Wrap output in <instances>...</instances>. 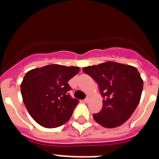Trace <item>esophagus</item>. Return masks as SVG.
Instances as JSON below:
<instances>
[{
  "label": "esophagus",
  "instance_id": "obj_1",
  "mask_svg": "<svg viewBox=\"0 0 159 159\" xmlns=\"http://www.w3.org/2000/svg\"><path fill=\"white\" fill-rule=\"evenodd\" d=\"M84 102H88V101H89V97H86L85 99H84Z\"/></svg>",
  "mask_w": 159,
  "mask_h": 159
}]
</instances>
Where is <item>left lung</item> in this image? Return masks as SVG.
<instances>
[{
    "label": "left lung",
    "mask_w": 159,
    "mask_h": 159,
    "mask_svg": "<svg viewBox=\"0 0 159 159\" xmlns=\"http://www.w3.org/2000/svg\"><path fill=\"white\" fill-rule=\"evenodd\" d=\"M98 84L102 108L94 114L97 123L107 128L117 127L131 116L140 101L143 81L137 68L108 61L83 68Z\"/></svg>",
    "instance_id": "8db88e82"
}]
</instances>
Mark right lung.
<instances>
[{"label": "right lung", "mask_w": 159, "mask_h": 159, "mask_svg": "<svg viewBox=\"0 0 159 159\" xmlns=\"http://www.w3.org/2000/svg\"><path fill=\"white\" fill-rule=\"evenodd\" d=\"M79 71L78 67L50 64L25 74L20 84L22 98L38 124L55 128L69 120L79 100L69 95L67 82Z\"/></svg>", "instance_id": "right-lung-1"}]
</instances>
